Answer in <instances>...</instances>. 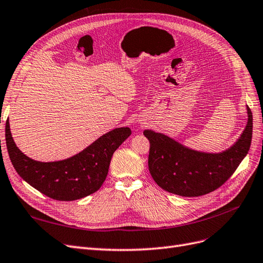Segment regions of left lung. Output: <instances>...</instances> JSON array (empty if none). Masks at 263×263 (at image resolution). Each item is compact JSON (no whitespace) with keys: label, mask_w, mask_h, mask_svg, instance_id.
I'll return each instance as SVG.
<instances>
[{"label":"left lung","mask_w":263,"mask_h":263,"mask_svg":"<svg viewBox=\"0 0 263 263\" xmlns=\"http://www.w3.org/2000/svg\"><path fill=\"white\" fill-rule=\"evenodd\" d=\"M232 147L222 153H202L183 146L165 134L145 130L149 141L148 169L160 188L182 197H199L221 187L247 155L252 139V114Z\"/></svg>","instance_id":"obj_1"}]
</instances>
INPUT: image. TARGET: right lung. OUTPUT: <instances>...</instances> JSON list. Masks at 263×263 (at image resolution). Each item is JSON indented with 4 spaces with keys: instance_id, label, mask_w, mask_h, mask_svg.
Listing matches in <instances>:
<instances>
[{
    "instance_id": "obj_1",
    "label": "right lung",
    "mask_w": 263,
    "mask_h": 263,
    "mask_svg": "<svg viewBox=\"0 0 263 263\" xmlns=\"http://www.w3.org/2000/svg\"><path fill=\"white\" fill-rule=\"evenodd\" d=\"M130 135V128H118L70 158L42 163L22 153L12 138L8 119L5 124L6 147L15 171L31 187L59 201L79 200L96 192L106 179L115 151Z\"/></svg>"
}]
</instances>
